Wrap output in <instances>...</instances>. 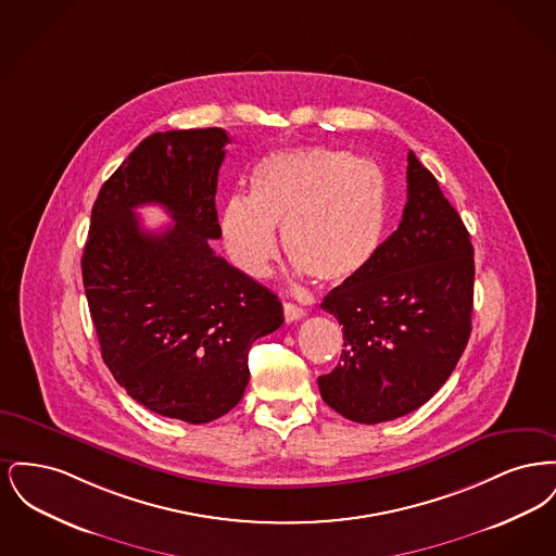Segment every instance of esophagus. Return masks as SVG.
<instances>
[{
  "label": "esophagus",
  "mask_w": 556,
  "mask_h": 556,
  "mask_svg": "<svg viewBox=\"0 0 556 556\" xmlns=\"http://www.w3.org/2000/svg\"><path fill=\"white\" fill-rule=\"evenodd\" d=\"M283 315H286V320H288V323H293V320L304 317L306 313H304V308H300L298 304L286 302V304H283Z\"/></svg>",
  "instance_id": "34e87169"
}]
</instances>
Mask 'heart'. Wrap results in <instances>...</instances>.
<instances>
[{"label": "heart", "mask_w": 556, "mask_h": 556, "mask_svg": "<svg viewBox=\"0 0 556 556\" xmlns=\"http://www.w3.org/2000/svg\"><path fill=\"white\" fill-rule=\"evenodd\" d=\"M388 211V189L372 160L340 150L275 152L250 177V198L231 195L220 233L239 270L263 277L281 252L320 283H344L375 256Z\"/></svg>", "instance_id": "1"}]
</instances>
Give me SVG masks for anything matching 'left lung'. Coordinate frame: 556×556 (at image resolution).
<instances>
[{
  "label": "left lung",
  "instance_id": "obj_1",
  "mask_svg": "<svg viewBox=\"0 0 556 556\" xmlns=\"http://www.w3.org/2000/svg\"><path fill=\"white\" fill-rule=\"evenodd\" d=\"M406 184L396 231L320 304L344 325V350L338 367L318 377V390L356 424L419 408L446 383L471 336V236L413 152Z\"/></svg>",
  "mask_w": 556,
  "mask_h": 556
}]
</instances>
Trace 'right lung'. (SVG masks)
I'll list each match as a JSON object with an SVG mask.
<instances>
[{"instance_id":"1","label":"right lung","mask_w":556,"mask_h":556,"mask_svg":"<svg viewBox=\"0 0 556 556\" xmlns=\"http://www.w3.org/2000/svg\"><path fill=\"white\" fill-rule=\"evenodd\" d=\"M229 135L146 137L100 189L83 252V286L102 358L148 410L211 424L250 381L252 344L283 325L273 291L216 256L218 168ZM160 203L176 225L146 232L134 214Z\"/></svg>"}]
</instances>
